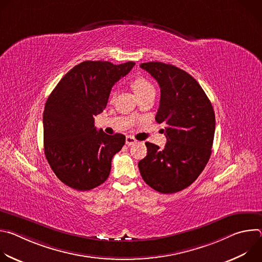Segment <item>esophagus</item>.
<instances>
[{"label":"esophagus","mask_w":262,"mask_h":262,"mask_svg":"<svg viewBox=\"0 0 262 262\" xmlns=\"http://www.w3.org/2000/svg\"><path fill=\"white\" fill-rule=\"evenodd\" d=\"M125 143H126L127 146H132V145H134V144L137 143V140H136L133 136H126Z\"/></svg>","instance_id":"obj_1"}]
</instances>
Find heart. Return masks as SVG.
<instances>
[{"label":"heart","instance_id":"heart-1","mask_svg":"<svg viewBox=\"0 0 262 262\" xmlns=\"http://www.w3.org/2000/svg\"><path fill=\"white\" fill-rule=\"evenodd\" d=\"M130 86L135 93L139 96L142 97L150 92H155V87L154 85L149 82L147 79L144 77H137L130 82Z\"/></svg>","mask_w":262,"mask_h":262}]
</instances>
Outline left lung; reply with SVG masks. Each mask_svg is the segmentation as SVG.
I'll return each mask as SVG.
<instances>
[{"instance_id": "left-lung-1", "label": "left lung", "mask_w": 262, "mask_h": 262, "mask_svg": "<svg viewBox=\"0 0 262 262\" xmlns=\"http://www.w3.org/2000/svg\"><path fill=\"white\" fill-rule=\"evenodd\" d=\"M140 67L161 88L158 123H164V149L146 142L147 156L138 164L144 181L163 194L188 188L205 168L213 143L215 117L210 100L199 83L184 70L162 62Z\"/></svg>"}]
</instances>
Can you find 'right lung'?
<instances>
[{
    "instance_id": "1",
    "label": "right lung",
    "mask_w": 262,
    "mask_h": 262,
    "mask_svg": "<svg viewBox=\"0 0 262 262\" xmlns=\"http://www.w3.org/2000/svg\"><path fill=\"white\" fill-rule=\"evenodd\" d=\"M84 61L70 69L49 96L43 112L46 158L56 176L71 189L89 191L103 183L125 136H110L94 126L112 87L135 66Z\"/></svg>"
}]
</instances>
